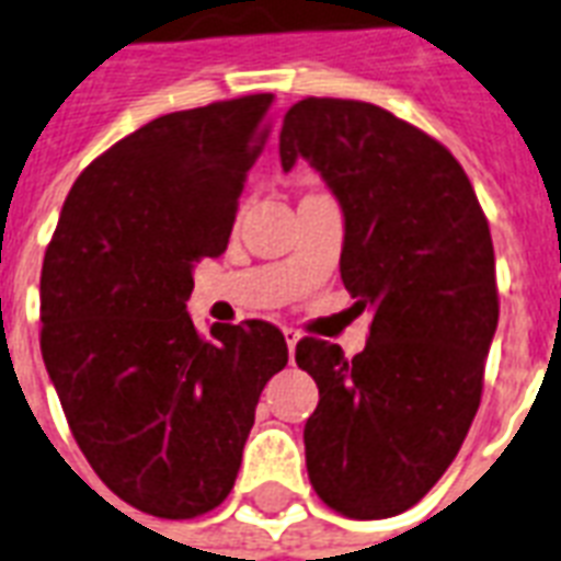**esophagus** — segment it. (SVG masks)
<instances>
[{"label": "esophagus", "mask_w": 561, "mask_h": 561, "mask_svg": "<svg viewBox=\"0 0 561 561\" xmlns=\"http://www.w3.org/2000/svg\"><path fill=\"white\" fill-rule=\"evenodd\" d=\"M282 335H285V344H288L290 356H294V350H297V341H299V332L297 329H282Z\"/></svg>", "instance_id": "obj_1"}]
</instances>
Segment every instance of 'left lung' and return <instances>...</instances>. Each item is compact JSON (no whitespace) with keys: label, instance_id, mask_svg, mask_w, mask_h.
<instances>
[{"label":"left lung","instance_id":"obj_1","mask_svg":"<svg viewBox=\"0 0 561 561\" xmlns=\"http://www.w3.org/2000/svg\"><path fill=\"white\" fill-rule=\"evenodd\" d=\"M279 158L285 173L306 158L337 199L341 279L358 314L374 311L358 356L297 344L320 391L309 480L347 518H391L442 480L480 409L500 314L489 220L459 161L370 102H297Z\"/></svg>","mask_w":561,"mask_h":561}]
</instances>
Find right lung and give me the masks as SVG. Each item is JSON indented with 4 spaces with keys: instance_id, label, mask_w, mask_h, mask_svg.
Instances as JSON below:
<instances>
[{
    "instance_id": "add662e5",
    "label": "right lung",
    "mask_w": 561,
    "mask_h": 561,
    "mask_svg": "<svg viewBox=\"0 0 561 561\" xmlns=\"http://www.w3.org/2000/svg\"><path fill=\"white\" fill-rule=\"evenodd\" d=\"M273 93L152 119L72 185L41 273V353L72 438L123 503L196 518L232 491L288 344L273 323L196 332L194 267L232 234Z\"/></svg>"
}]
</instances>
